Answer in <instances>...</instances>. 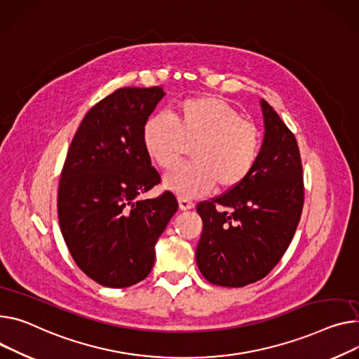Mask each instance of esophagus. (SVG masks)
Wrapping results in <instances>:
<instances>
[{
  "instance_id": "esophagus-1",
  "label": "esophagus",
  "mask_w": 359,
  "mask_h": 359,
  "mask_svg": "<svg viewBox=\"0 0 359 359\" xmlns=\"http://www.w3.org/2000/svg\"><path fill=\"white\" fill-rule=\"evenodd\" d=\"M178 204H180V210H191V208H194V203L192 201H189V200H187V198H180L178 200Z\"/></svg>"
}]
</instances>
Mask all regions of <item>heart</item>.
<instances>
[{
  "label": "heart",
  "mask_w": 359,
  "mask_h": 359,
  "mask_svg": "<svg viewBox=\"0 0 359 359\" xmlns=\"http://www.w3.org/2000/svg\"><path fill=\"white\" fill-rule=\"evenodd\" d=\"M191 145V162L165 177V187L184 198L240 185L259 159L262 137L257 126L241 119L226 100L214 96L178 102L170 115L158 114L142 128L147 155L162 170L174 168Z\"/></svg>",
  "instance_id": "heart-1"
}]
</instances>
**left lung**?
<instances>
[{"label":"left lung","instance_id":"left-lung-1","mask_svg":"<svg viewBox=\"0 0 359 359\" xmlns=\"http://www.w3.org/2000/svg\"><path fill=\"white\" fill-rule=\"evenodd\" d=\"M264 140L253 171L219 197L201 201L197 264L218 286L255 283L280 262L303 208V170L296 137L276 110L260 100Z\"/></svg>","mask_w":359,"mask_h":359}]
</instances>
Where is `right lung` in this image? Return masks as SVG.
I'll list each match as a JSON object with an SVG mask.
<instances>
[{
  "instance_id": "right-lung-1",
  "label": "right lung",
  "mask_w": 359,
  "mask_h": 359,
  "mask_svg": "<svg viewBox=\"0 0 359 359\" xmlns=\"http://www.w3.org/2000/svg\"><path fill=\"white\" fill-rule=\"evenodd\" d=\"M162 88H122L81 121L62 170L59 224L76 264L106 287L144 280L155 244L178 210L170 191L141 194L161 182L142 145V128L163 97Z\"/></svg>"
}]
</instances>
